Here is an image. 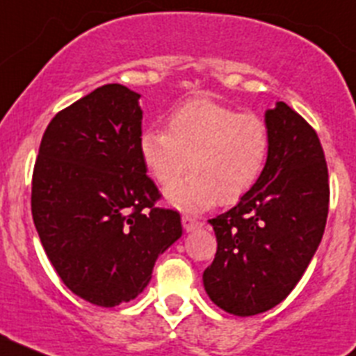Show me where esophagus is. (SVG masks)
Wrapping results in <instances>:
<instances>
[{
    "label": "esophagus",
    "mask_w": 356,
    "mask_h": 356,
    "mask_svg": "<svg viewBox=\"0 0 356 356\" xmlns=\"http://www.w3.org/2000/svg\"><path fill=\"white\" fill-rule=\"evenodd\" d=\"M181 225H184V229H185V232H193V229L200 228L201 222L197 221V219H194V217H191V216H184V217H181Z\"/></svg>",
    "instance_id": "obj_1"
}]
</instances>
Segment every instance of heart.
Returning a JSON list of instances; mask_svg holds the SVG:
<instances>
[{"mask_svg":"<svg viewBox=\"0 0 356 356\" xmlns=\"http://www.w3.org/2000/svg\"><path fill=\"white\" fill-rule=\"evenodd\" d=\"M140 159L153 180L169 191L178 209L234 205L257 187L271 155V131L253 112L200 96L168 115V131L147 128L139 139Z\"/></svg>","mask_w":356,"mask_h":356,"instance_id":"heart-1","label":"heart"}]
</instances>
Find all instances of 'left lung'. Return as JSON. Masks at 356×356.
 I'll return each mask as SVG.
<instances>
[{"mask_svg":"<svg viewBox=\"0 0 356 356\" xmlns=\"http://www.w3.org/2000/svg\"><path fill=\"white\" fill-rule=\"evenodd\" d=\"M266 122V171L234 209L210 219L217 251L203 273L210 300L241 317L266 312L291 294L328 217V165L316 130L284 102L267 110Z\"/></svg>","mask_w":356,"mask_h":356,"instance_id":"8db88e82","label":"left lung"}]
</instances>
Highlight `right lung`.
<instances>
[{"label":"right lung","instance_id":"1","mask_svg":"<svg viewBox=\"0 0 356 356\" xmlns=\"http://www.w3.org/2000/svg\"><path fill=\"white\" fill-rule=\"evenodd\" d=\"M139 94L108 83L60 110L40 140L31 216L65 287L97 307L134 300L159 254L181 237L180 213L140 159Z\"/></svg>","mask_w":356,"mask_h":356}]
</instances>
